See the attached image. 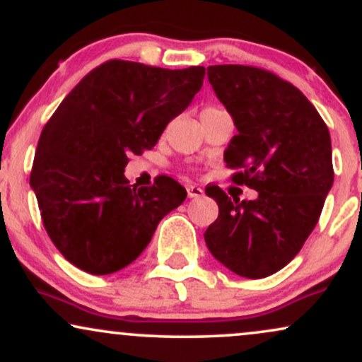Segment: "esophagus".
I'll return each instance as SVG.
<instances>
[{
    "label": "esophagus",
    "instance_id": "obj_1",
    "mask_svg": "<svg viewBox=\"0 0 362 362\" xmlns=\"http://www.w3.org/2000/svg\"><path fill=\"white\" fill-rule=\"evenodd\" d=\"M187 194H189L190 199H199L204 195V190L201 189V187L197 185H189V189H187Z\"/></svg>",
    "mask_w": 362,
    "mask_h": 362
}]
</instances>
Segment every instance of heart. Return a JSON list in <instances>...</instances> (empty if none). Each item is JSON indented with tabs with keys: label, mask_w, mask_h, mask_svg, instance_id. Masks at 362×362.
Here are the masks:
<instances>
[{
	"label": "heart",
	"mask_w": 362,
	"mask_h": 362,
	"mask_svg": "<svg viewBox=\"0 0 362 362\" xmlns=\"http://www.w3.org/2000/svg\"><path fill=\"white\" fill-rule=\"evenodd\" d=\"M207 109H213V107H207Z\"/></svg>",
	"instance_id": "b5f03b06"
}]
</instances>
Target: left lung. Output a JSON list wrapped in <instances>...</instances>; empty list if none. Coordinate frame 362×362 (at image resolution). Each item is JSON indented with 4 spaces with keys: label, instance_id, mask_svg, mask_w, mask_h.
I'll return each mask as SVG.
<instances>
[{
    "label": "left lung",
    "instance_id": "1",
    "mask_svg": "<svg viewBox=\"0 0 362 362\" xmlns=\"http://www.w3.org/2000/svg\"><path fill=\"white\" fill-rule=\"evenodd\" d=\"M207 80L238 131L224 161L245 170L233 182L259 197L231 201L219 187H207L219 216L204 240L231 272L262 279L288 265L317 226L334 184L330 132L308 98L276 74L219 64L207 68Z\"/></svg>",
    "mask_w": 362,
    "mask_h": 362
}]
</instances>
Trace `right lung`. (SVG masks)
<instances>
[{"label": "right lung", "instance_id": "right-lung-1", "mask_svg": "<svg viewBox=\"0 0 362 362\" xmlns=\"http://www.w3.org/2000/svg\"><path fill=\"white\" fill-rule=\"evenodd\" d=\"M206 68L165 69L107 61L86 74L45 124L30 187L57 250L93 276L117 272L143 253L158 223L185 201L170 177L129 184V156L151 149L190 105Z\"/></svg>", "mask_w": 362, "mask_h": 362}]
</instances>
